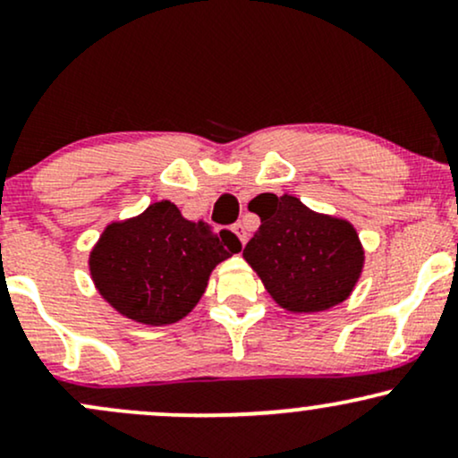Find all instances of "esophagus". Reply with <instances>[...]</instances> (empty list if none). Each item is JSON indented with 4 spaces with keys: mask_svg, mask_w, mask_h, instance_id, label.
Segmentation results:
<instances>
[{
    "mask_svg": "<svg viewBox=\"0 0 458 458\" xmlns=\"http://www.w3.org/2000/svg\"><path fill=\"white\" fill-rule=\"evenodd\" d=\"M233 233L236 234V239L241 241V245L247 243V230H245L243 224H234L233 225Z\"/></svg>",
    "mask_w": 458,
    "mask_h": 458,
    "instance_id": "1",
    "label": "esophagus"
}]
</instances>
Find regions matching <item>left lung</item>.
<instances>
[{
    "instance_id": "1",
    "label": "left lung",
    "mask_w": 458,
    "mask_h": 458,
    "mask_svg": "<svg viewBox=\"0 0 458 458\" xmlns=\"http://www.w3.org/2000/svg\"><path fill=\"white\" fill-rule=\"evenodd\" d=\"M250 211L260 217V228L245 245L243 259L277 306L314 314L351 297L366 251L349 219L312 211L291 193H260Z\"/></svg>"
}]
</instances>
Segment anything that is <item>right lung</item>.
Instances as JSON below:
<instances>
[{
	"label": "right lung",
	"mask_w": 458,
	"mask_h": 458,
	"mask_svg": "<svg viewBox=\"0 0 458 458\" xmlns=\"http://www.w3.org/2000/svg\"><path fill=\"white\" fill-rule=\"evenodd\" d=\"M241 251L230 233L182 217L170 199L105 225L88 269L98 295L135 323L161 327L198 306L219 262Z\"/></svg>",
	"instance_id": "right-lung-1"
}]
</instances>
